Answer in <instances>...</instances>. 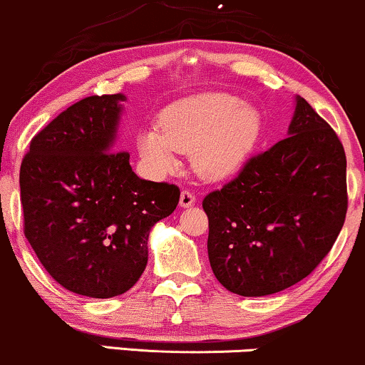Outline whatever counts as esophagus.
Listing matches in <instances>:
<instances>
[{"instance_id":"34e87169","label":"esophagus","mask_w":365,"mask_h":365,"mask_svg":"<svg viewBox=\"0 0 365 365\" xmlns=\"http://www.w3.org/2000/svg\"><path fill=\"white\" fill-rule=\"evenodd\" d=\"M195 204V195L190 190H182L180 194V205L182 207H192Z\"/></svg>"}]
</instances>
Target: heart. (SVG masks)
<instances>
[{
    "label": "heart",
    "instance_id": "b5f03b06",
    "mask_svg": "<svg viewBox=\"0 0 365 365\" xmlns=\"http://www.w3.org/2000/svg\"><path fill=\"white\" fill-rule=\"evenodd\" d=\"M262 112L236 95L210 91L178 100L160 113V129L138 135V151L153 173L177 170V153H192L202 177L221 180L240 170L260 140Z\"/></svg>",
    "mask_w": 365,
    "mask_h": 365
}]
</instances>
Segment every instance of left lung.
I'll return each mask as SVG.
<instances>
[{
	"label": "left lung",
	"mask_w": 365,
	"mask_h": 365,
	"mask_svg": "<svg viewBox=\"0 0 365 365\" xmlns=\"http://www.w3.org/2000/svg\"><path fill=\"white\" fill-rule=\"evenodd\" d=\"M346 204L344 146L296 96L287 138L250 158L238 177L202 202L214 275L245 297L291 287L330 252Z\"/></svg>",
	"instance_id": "obj_1"
}]
</instances>
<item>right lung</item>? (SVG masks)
I'll return each mask as SVG.
<instances>
[{
	"label": "right lung",
	"mask_w": 365,
	"mask_h": 365,
	"mask_svg": "<svg viewBox=\"0 0 365 365\" xmlns=\"http://www.w3.org/2000/svg\"><path fill=\"white\" fill-rule=\"evenodd\" d=\"M125 96L93 95L61 112L30 143L20 168L24 231L64 289L107 299L148 263V238L177 209L180 188L139 178L115 144Z\"/></svg>",
	"instance_id": "obj_1"
}]
</instances>
